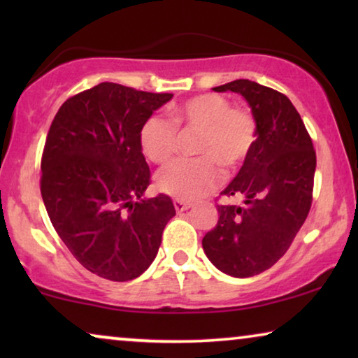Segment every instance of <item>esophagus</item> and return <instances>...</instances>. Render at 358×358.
<instances>
[{
	"mask_svg": "<svg viewBox=\"0 0 358 358\" xmlns=\"http://www.w3.org/2000/svg\"><path fill=\"white\" fill-rule=\"evenodd\" d=\"M174 208L178 213H182V212H187L190 208V203L187 202H182V200H174Z\"/></svg>",
	"mask_w": 358,
	"mask_h": 358,
	"instance_id": "34e87169",
	"label": "esophagus"
}]
</instances>
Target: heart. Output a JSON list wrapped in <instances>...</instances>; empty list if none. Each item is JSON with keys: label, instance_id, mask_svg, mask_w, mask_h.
I'll return each mask as SVG.
<instances>
[{"label": "heart", "instance_id": "1", "mask_svg": "<svg viewBox=\"0 0 358 358\" xmlns=\"http://www.w3.org/2000/svg\"><path fill=\"white\" fill-rule=\"evenodd\" d=\"M171 124L153 115L141 125L138 141L141 153L155 164H166L176 150V129L200 131L195 155L200 158L180 159L161 171L156 187L169 197L192 202L203 197L220 182V169H236L251 153L256 141V122L244 109L233 107L227 97L200 94L176 104Z\"/></svg>", "mask_w": 358, "mask_h": 358}]
</instances>
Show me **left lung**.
Wrapping results in <instances>:
<instances>
[{
	"instance_id": "left-lung-1",
	"label": "left lung",
	"mask_w": 358,
	"mask_h": 358,
	"mask_svg": "<svg viewBox=\"0 0 358 358\" xmlns=\"http://www.w3.org/2000/svg\"><path fill=\"white\" fill-rule=\"evenodd\" d=\"M241 94L256 122V141L222 195L241 205H218V223L202 239L218 271L252 277L290 248L311 207L316 153L300 114L287 96L249 80L213 87Z\"/></svg>"
}]
</instances>
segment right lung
<instances>
[{
	"label": "right lung",
	"mask_w": 358,
	"mask_h": 358,
	"mask_svg": "<svg viewBox=\"0 0 358 358\" xmlns=\"http://www.w3.org/2000/svg\"><path fill=\"white\" fill-rule=\"evenodd\" d=\"M173 94L101 83L63 102L42 155L41 192L50 222L87 271L112 282L155 261L173 200L145 197L150 168L140 129Z\"/></svg>",
	"instance_id": "1"
}]
</instances>
